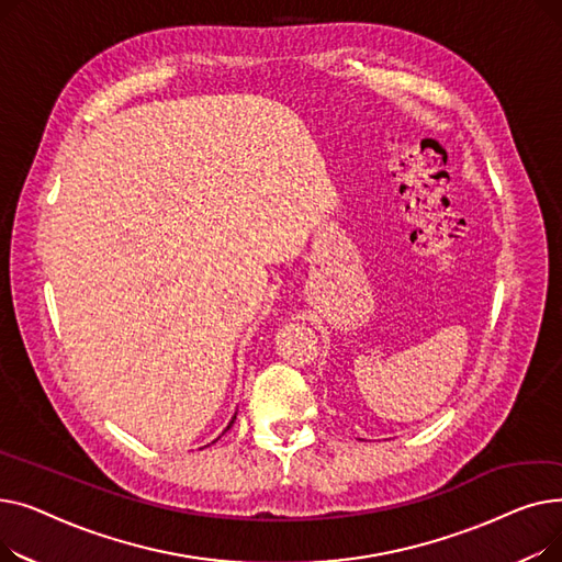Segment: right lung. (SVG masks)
<instances>
[{
	"label": "right lung",
	"mask_w": 562,
	"mask_h": 562,
	"mask_svg": "<svg viewBox=\"0 0 562 562\" xmlns=\"http://www.w3.org/2000/svg\"><path fill=\"white\" fill-rule=\"evenodd\" d=\"M234 419H236V415H234ZM234 419H232V422H229V426H232V424H234ZM229 426H227V428H229ZM227 428H225V430H227Z\"/></svg>",
	"instance_id": "1"
}]
</instances>
